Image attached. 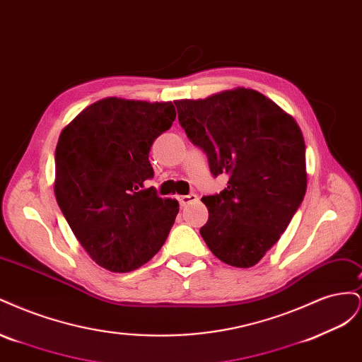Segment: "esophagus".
<instances>
[{"mask_svg": "<svg viewBox=\"0 0 362 362\" xmlns=\"http://www.w3.org/2000/svg\"><path fill=\"white\" fill-rule=\"evenodd\" d=\"M198 199H199V198H198V194H194V193L184 194V196H178V201H180V204H181L182 206L189 205V204H193V202H196Z\"/></svg>", "mask_w": 362, "mask_h": 362, "instance_id": "1", "label": "esophagus"}]
</instances>
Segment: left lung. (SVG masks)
I'll return each mask as SVG.
<instances>
[{
  "mask_svg": "<svg viewBox=\"0 0 362 362\" xmlns=\"http://www.w3.org/2000/svg\"><path fill=\"white\" fill-rule=\"evenodd\" d=\"M180 125L208 158L221 192L204 196L201 235L234 267H252L286 231L306 192L305 141L294 119L252 89L175 101Z\"/></svg>",
  "mask_w": 362,
  "mask_h": 362,
  "instance_id": "8db88e82",
  "label": "left lung"
}]
</instances>
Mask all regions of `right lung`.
Returning a JSON list of instances; mask_svg holds the SVG:
<instances>
[{"instance_id":"right-lung-1","label":"right lung","mask_w":362,"mask_h":362,"mask_svg":"<svg viewBox=\"0 0 362 362\" xmlns=\"http://www.w3.org/2000/svg\"><path fill=\"white\" fill-rule=\"evenodd\" d=\"M177 117L172 103L105 98L62 131L56 148L57 204L76 240L101 267L144 266L166 242L180 211L161 198L149 151Z\"/></svg>"}]
</instances>
